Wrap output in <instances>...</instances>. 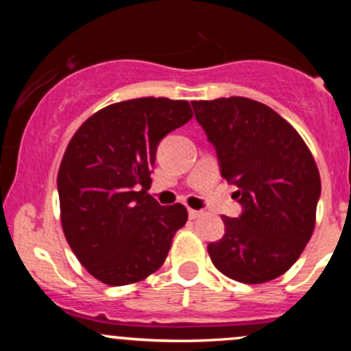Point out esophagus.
Instances as JSON below:
<instances>
[{
  "label": "esophagus",
  "instance_id": "esophagus-1",
  "mask_svg": "<svg viewBox=\"0 0 351 351\" xmlns=\"http://www.w3.org/2000/svg\"><path fill=\"white\" fill-rule=\"evenodd\" d=\"M200 215H202L200 210H193V208H189V217L190 219H197V217H200Z\"/></svg>",
  "mask_w": 351,
  "mask_h": 351
}]
</instances>
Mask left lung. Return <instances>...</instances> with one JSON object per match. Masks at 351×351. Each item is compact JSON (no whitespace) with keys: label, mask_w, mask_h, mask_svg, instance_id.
<instances>
[{"label":"left lung","mask_w":351,"mask_h":351,"mask_svg":"<svg viewBox=\"0 0 351 351\" xmlns=\"http://www.w3.org/2000/svg\"><path fill=\"white\" fill-rule=\"evenodd\" d=\"M195 119L214 144L222 178L238 186L239 217L207 246L221 274L243 284L284 275L316 226L321 178L309 147L275 110L243 97L193 101Z\"/></svg>","instance_id":"8db88e82"}]
</instances>
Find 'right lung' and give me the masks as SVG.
I'll use <instances>...</instances> for the list:
<instances>
[{
  "label": "right lung",
  "instance_id": "add662e5",
  "mask_svg": "<svg viewBox=\"0 0 351 351\" xmlns=\"http://www.w3.org/2000/svg\"><path fill=\"white\" fill-rule=\"evenodd\" d=\"M193 117L185 100L134 98L98 110L71 137L58 173L66 241L107 285L144 280L165 263L185 205L147 193L158 144Z\"/></svg>",
  "mask_w": 351,
  "mask_h": 351
}]
</instances>
